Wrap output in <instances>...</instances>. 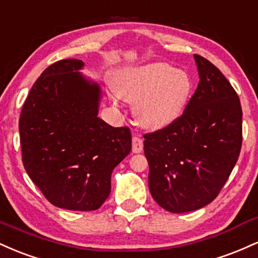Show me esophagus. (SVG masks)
<instances>
[{"label":"esophagus","mask_w":258,"mask_h":258,"mask_svg":"<svg viewBox=\"0 0 258 258\" xmlns=\"http://www.w3.org/2000/svg\"><path fill=\"white\" fill-rule=\"evenodd\" d=\"M142 150H143V139L135 136V137L132 138V152L141 153Z\"/></svg>","instance_id":"esophagus-1"}]
</instances>
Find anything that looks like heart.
Wrapping results in <instances>:
<instances>
[{
    "label": "heart",
    "instance_id": "obj_1",
    "mask_svg": "<svg viewBox=\"0 0 258 258\" xmlns=\"http://www.w3.org/2000/svg\"><path fill=\"white\" fill-rule=\"evenodd\" d=\"M111 94L114 104L121 98L135 103L136 119L148 128H161L180 116L193 91V80L184 70L155 61L120 72Z\"/></svg>",
    "mask_w": 258,
    "mask_h": 258
}]
</instances>
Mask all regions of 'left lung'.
I'll return each mask as SVG.
<instances>
[{"label": "left lung", "instance_id": "8db88e82", "mask_svg": "<svg viewBox=\"0 0 258 258\" xmlns=\"http://www.w3.org/2000/svg\"><path fill=\"white\" fill-rule=\"evenodd\" d=\"M194 58L200 81L184 111L167 126L143 135L149 190L172 214L201 209L217 198L242 143L235 90L211 61Z\"/></svg>", "mask_w": 258, "mask_h": 258}]
</instances>
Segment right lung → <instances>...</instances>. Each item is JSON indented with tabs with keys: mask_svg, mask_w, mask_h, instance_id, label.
I'll use <instances>...</instances> for the list:
<instances>
[{
	"mask_svg": "<svg viewBox=\"0 0 258 258\" xmlns=\"http://www.w3.org/2000/svg\"><path fill=\"white\" fill-rule=\"evenodd\" d=\"M79 59L49 65L26 97L19 119L24 167L52 205L99 209L111 172L131 152V131L97 116L100 90L76 70Z\"/></svg>",
	"mask_w": 258,
	"mask_h": 258,
	"instance_id": "1",
	"label": "right lung"
}]
</instances>
